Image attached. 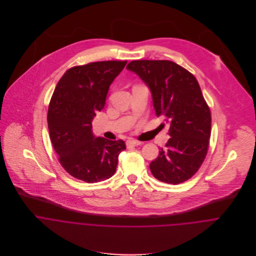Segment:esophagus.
<instances>
[{
	"mask_svg": "<svg viewBox=\"0 0 256 256\" xmlns=\"http://www.w3.org/2000/svg\"><path fill=\"white\" fill-rule=\"evenodd\" d=\"M126 144H127V146H139V145H141V142L133 140V139H130V140L127 141Z\"/></svg>",
	"mask_w": 256,
	"mask_h": 256,
	"instance_id": "obj_1",
	"label": "esophagus"
}]
</instances>
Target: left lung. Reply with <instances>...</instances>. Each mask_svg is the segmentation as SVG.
Here are the masks:
<instances>
[{"label":"left lung","instance_id":"left-lung-1","mask_svg":"<svg viewBox=\"0 0 256 256\" xmlns=\"http://www.w3.org/2000/svg\"><path fill=\"white\" fill-rule=\"evenodd\" d=\"M126 69L146 84L156 115L170 125L166 148L150 164L152 176L170 184L186 182L204 162L211 136V112L196 78L168 60H136Z\"/></svg>","mask_w":256,"mask_h":256}]
</instances>
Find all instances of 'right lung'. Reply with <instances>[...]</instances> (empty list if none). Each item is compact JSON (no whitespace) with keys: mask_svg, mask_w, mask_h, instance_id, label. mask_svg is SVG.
Wrapping results in <instances>:
<instances>
[{"mask_svg":"<svg viewBox=\"0 0 256 256\" xmlns=\"http://www.w3.org/2000/svg\"><path fill=\"white\" fill-rule=\"evenodd\" d=\"M126 61L94 62L66 71L50 100L47 121L50 139L65 170L76 180L94 183L115 172L122 140L96 137L92 121L106 106L110 84Z\"/></svg>","mask_w":256,"mask_h":256,"instance_id":"obj_1","label":"right lung"}]
</instances>
